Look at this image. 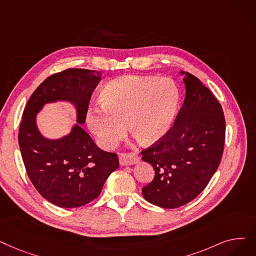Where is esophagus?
<instances>
[{"label": "esophagus", "mask_w": 256, "mask_h": 256, "mask_svg": "<svg viewBox=\"0 0 256 256\" xmlns=\"http://www.w3.org/2000/svg\"><path fill=\"white\" fill-rule=\"evenodd\" d=\"M139 162V156L134 152L120 154H119V163L122 166L126 165H134Z\"/></svg>", "instance_id": "34e87169"}]
</instances>
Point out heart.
<instances>
[{
  "mask_svg": "<svg viewBox=\"0 0 256 256\" xmlns=\"http://www.w3.org/2000/svg\"><path fill=\"white\" fill-rule=\"evenodd\" d=\"M102 108L88 112V126L99 146L113 148L126 134L144 144L162 140L170 130L180 102V91L170 78L124 76L100 92Z\"/></svg>",
  "mask_w": 256,
  "mask_h": 256,
  "instance_id": "heart-1",
  "label": "heart"
}]
</instances>
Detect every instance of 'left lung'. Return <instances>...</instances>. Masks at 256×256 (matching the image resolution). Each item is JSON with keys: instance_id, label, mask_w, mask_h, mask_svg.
Instances as JSON below:
<instances>
[{"instance_id": "1", "label": "left lung", "mask_w": 256, "mask_h": 256, "mask_svg": "<svg viewBox=\"0 0 256 256\" xmlns=\"http://www.w3.org/2000/svg\"><path fill=\"white\" fill-rule=\"evenodd\" d=\"M180 74L186 93L174 124L159 143L141 152L154 170L142 194L168 209L190 203L204 190L218 168L225 142V118L216 98L192 74Z\"/></svg>"}]
</instances>
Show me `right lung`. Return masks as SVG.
Returning <instances> with one entry per match:
<instances>
[{
	"mask_svg": "<svg viewBox=\"0 0 256 256\" xmlns=\"http://www.w3.org/2000/svg\"><path fill=\"white\" fill-rule=\"evenodd\" d=\"M100 76L86 69H66L49 76L33 92L22 117L18 146L29 179L42 196L58 207L90 203L119 168L117 154L99 148L82 128ZM56 102L74 108L76 124L69 134L51 140L41 134L36 117L46 104Z\"/></svg>",
	"mask_w": 256,
	"mask_h": 256,
	"instance_id": "obj_1",
	"label": "right lung"
}]
</instances>
